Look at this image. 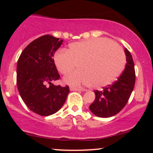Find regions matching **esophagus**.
<instances>
[{
    "label": "esophagus",
    "mask_w": 153,
    "mask_h": 153,
    "mask_svg": "<svg viewBox=\"0 0 153 153\" xmlns=\"http://www.w3.org/2000/svg\"><path fill=\"white\" fill-rule=\"evenodd\" d=\"M70 90L71 91H82L80 88H75V87H70Z\"/></svg>",
    "instance_id": "1"
}]
</instances>
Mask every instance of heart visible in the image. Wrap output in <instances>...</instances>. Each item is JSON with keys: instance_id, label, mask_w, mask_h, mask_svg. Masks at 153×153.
Masks as SVG:
<instances>
[{"instance_id": "1", "label": "heart", "mask_w": 153, "mask_h": 153, "mask_svg": "<svg viewBox=\"0 0 153 153\" xmlns=\"http://www.w3.org/2000/svg\"><path fill=\"white\" fill-rule=\"evenodd\" d=\"M54 60L59 73L65 75L78 66V71L65 78L66 83L101 88L121 74L125 55L118 45L107 39L98 38L71 43L67 51L56 52Z\"/></svg>"}]
</instances>
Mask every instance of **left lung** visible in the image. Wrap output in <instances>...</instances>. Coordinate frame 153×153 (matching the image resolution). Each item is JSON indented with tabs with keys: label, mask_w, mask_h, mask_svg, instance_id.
<instances>
[{
	"label": "left lung",
	"mask_w": 153,
	"mask_h": 153,
	"mask_svg": "<svg viewBox=\"0 0 153 153\" xmlns=\"http://www.w3.org/2000/svg\"><path fill=\"white\" fill-rule=\"evenodd\" d=\"M127 57L125 69L117 80L111 85L95 91L96 99L89 108L94 115L102 118L113 117L127 104L135 83L134 65L130 52L124 50Z\"/></svg>",
	"instance_id": "left-lung-1"
}]
</instances>
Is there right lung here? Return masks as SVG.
I'll list each match as a JSON object with an SVG mask.
<instances>
[{
  "label": "right lung",
  "mask_w": 153,
  "mask_h": 153,
  "mask_svg": "<svg viewBox=\"0 0 153 153\" xmlns=\"http://www.w3.org/2000/svg\"><path fill=\"white\" fill-rule=\"evenodd\" d=\"M63 40L44 35L23 50L17 62L16 82L21 97L31 111L50 116L60 109L69 94V86L55 85L58 80L53 59Z\"/></svg>",
  "instance_id": "1"
}]
</instances>
